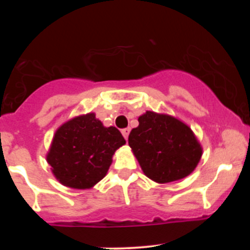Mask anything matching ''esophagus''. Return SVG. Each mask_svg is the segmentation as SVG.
Listing matches in <instances>:
<instances>
[{"label": "esophagus", "mask_w": 250, "mask_h": 250, "mask_svg": "<svg viewBox=\"0 0 250 250\" xmlns=\"http://www.w3.org/2000/svg\"><path fill=\"white\" fill-rule=\"evenodd\" d=\"M121 133H122V135H123V137H125V139L127 140L128 136H129V133H130V128H125V129H122Z\"/></svg>", "instance_id": "34e87169"}]
</instances>
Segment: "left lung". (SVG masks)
Wrapping results in <instances>:
<instances>
[{
  "label": "left lung",
  "instance_id": "obj_1",
  "mask_svg": "<svg viewBox=\"0 0 250 250\" xmlns=\"http://www.w3.org/2000/svg\"><path fill=\"white\" fill-rule=\"evenodd\" d=\"M128 143L143 173L157 183L188 176L202 156L201 145L186 123L154 111L139 117Z\"/></svg>",
  "mask_w": 250,
  "mask_h": 250
}]
</instances>
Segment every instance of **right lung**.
<instances>
[{
	"instance_id": "add662e5",
	"label": "right lung",
	"mask_w": 250,
	"mask_h": 250,
	"mask_svg": "<svg viewBox=\"0 0 250 250\" xmlns=\"http://www.w3.org/2000/svg\"><path fill=\"white\" fill-rule=\"evenodd\" d=\"M125 143L115 127H104L95 114L74 117L56 130L47 161L65 187L88 189L107 174L116 149Z\"/></svg>"
}]
</instances>
